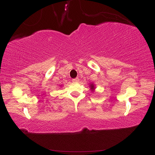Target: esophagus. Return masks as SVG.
Listing matches in <instances>:
<instances>
[{
    "instance_id": "obj_1",
    "label": "esophagus",
    "mask_w": 155,
    "mask_h": 155,
    "mask_svg": "<svg viewBox=\"0 0 155 155\" xmlns=\"http://www.w3.org/2000/svg\"><path fill=\"white\" fill-rule=\"evenodd\" d=\"M78 81H79V79H78V78H74V79H72V81H73V82H74V83L78 82Z\"/></svg>"
}]
</instances>
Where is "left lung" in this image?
<instances>
[{
  "instance_id": "obj_1",
  "label": "left lung",
  "mask_w": 155,
  "mask_h": 155,
  "mask_svg": "<svg viewBox=\"0 0 155 155\" xmlns=\"http://www.w3.org/2000/svg\"><path fill=\"white\" fill-rule=\"evenodd\" d=\"M94 85H92V84H91V89H94Z\"/></svg>"
}]
</instances>
